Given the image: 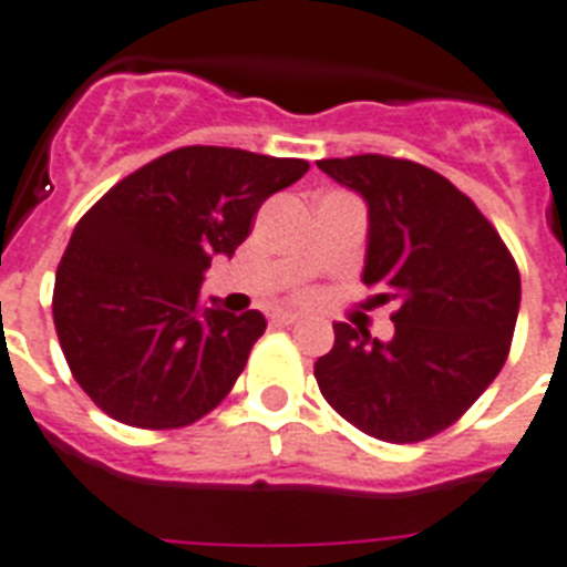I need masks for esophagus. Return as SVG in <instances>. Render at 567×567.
Here are the masks:
<instances>
[{
    "instance_id": "esophagus-1",
    "label": "esophagus",
    "mask_w": 567,
    "mask_h": 567,
    "mask_svg": "<svg viewBox=\"0 0 567 567\" xmlns=\"http://www.w3.org/2000/svg\"><path fill=\"white\" fill-rule=\"evenodd\" d=\"M301 321V316L298 312H275L272 316V323H278V327H292V323Z\"/></svg>"
}]
</instances>
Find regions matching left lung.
Returning a JSON list of instances; mask_svg holds the SVG:
<instances>
[{"label": "left lung", "mask_w": 567, "mask_h": 567, "mask_svg": "<svg viewBox=\"0 0 567 567\" xmlns=\"http://www.w3.org/2000/svg\"><path fill=\"white\" fill-rule=\"evenodd\" d=\"M367 200L364 284L395 303V336L379 341L336 323L316 361L330 408L361 433L424 442L458 422L511 352L522 280L514 255L476 203L413 159L358 154L318 159Z\"/></svg>", "instance_id": "obj_1"}]
</instances>
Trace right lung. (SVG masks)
Listing matches in <instances>:
<instances>
[{"label": "right lung", "mask_w": 567, "mask_h": 567, "mask_svg": "<svg viewBox=\"0 0 567 567\" xmlns=\"http://www.w3.org/2000/svg\"><path fill=\"white\" fill-rule=\"evenodd\" d=\"M307 159L186 145L111 186L76 224L53 284V327L96 408L143 430L220 404L264 336L258 309L203 307V272L235 255L264 200Z\"/></svg>", "instance_id": "add662e5"}]
</instances>
